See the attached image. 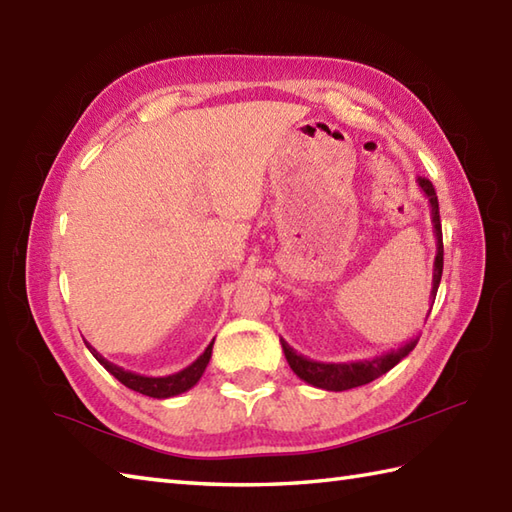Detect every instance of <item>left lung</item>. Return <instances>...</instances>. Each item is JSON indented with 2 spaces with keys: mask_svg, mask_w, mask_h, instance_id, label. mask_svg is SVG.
Listing matches in <instances>:
<instances>
[{
  "mask_svg": "<svg viewBox=\"0 0 512 512\" xmlns=\"http://www.w3.org/2000/svg\"><path fill=\"white\" fill-rule=\"evenodd\" d=\"M418 186L425 192L431 208V223H434V236H436V258H434V278H431V293L429 300L434 304L436 293L440 287L442 278V227H440V212H438V197L436 190L431 186V181L425 177H418ZM429 304V311H431ZM429 315V313H427ZM282 350H285V357L289 361L291 370L298 374L302 381H306L313 388H322L328 392H344L359 388V385H366L374 379H379L381 374L392 370L396 363L405 359L418 344V335L412 337L410 342L401 344L396 350H388L383 355L370 357V359H359V361H344V363H333V361H315L300 355L298 350H293L285 339H280Z\"/></svg>",
  "mask_w": 512,
  "mask_h": 512,
  "instance_id": "1",
  "label": "left lung"
}]
</instances>
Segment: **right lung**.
I'll return each mask as SVG.
<instances>
[{
    "label": "right lung",
    "instance_id": "right-lung-1",
    "mask_svg": "<svg viewBox=\"0 0 512 512\" xmlns=\"http://www.w3.org/2000/svg\"><path fill=\"white\" fill-rule=\"evenodd\" d=\"M87 344V342H85ZM212 344L201 352V355L190 363L188 368L179 370L175 374H168V377H144V374H138V372H131V370H124L120 366H116V363L107 361L105 357L100 355V352L96 348H92L87 344L89 352L98 359V363L102 368H105L109 374H113L122 385H127L129 390L133 392H140L144 396H153V399H170V396H177V394H184L188 392L190 388H195L197 381L201 379V374L206 372L208 363H210V357H212Z\"/></svg>",
    "mask_w": 512,
    "mask_h": 512
}]
</instances>
